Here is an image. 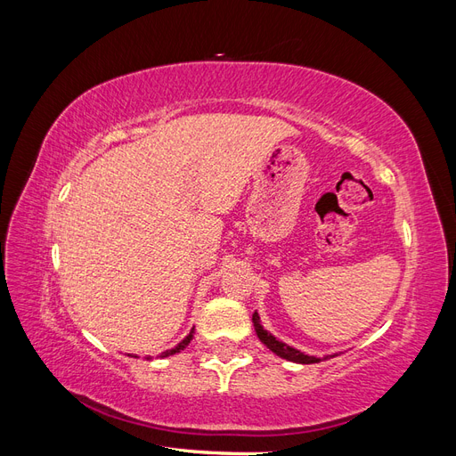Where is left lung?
<instances>
[{
    "mask_svg": "<svg viewBox=\"0 0 456 456\" xmlns=\"http://www.w3.org/2000/svg\"><path fill=\"white\" fill-rule=\"evenodd\" d=\"M253 323H255V330H256L258 340H260L262 344H265V346H266L270 352H273L275 355L283 357V360H287V362L308 365V363H320V362H323V360H330V357L340 355V354H330V355H325V357H315V355H310V354L300 352V350H297V348H293V346H289V344H285V342L280 340V338H275V337L270 333V330H266L265 327H262L258 312L253 314Z\"/></svg>",
    "mask_w": 456,
    "mask_h": 456,
    "instance_id": "obj_1",
    "label": "left lung"
}]
</instances>
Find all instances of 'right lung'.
I'll return each instance as SVG.
<instances>
[{"mask_svg":"<svg viewBox=\"0 0 456 456\" xmlns=\"http://www.w3.org/2000/svg\"><path fill=\"white\" fill-rule=\"evenodd\" d=\"M194 335H196V329L194 327H191L190 329V333L181 340V342H178L176 344V346L175 348H171V350H165V352H161L158 357H161V360H163V357H169V355H173V354H178V352H181V350H184L186 346H188V344H190V340L191 338H194ZM131 357H139V355H131ZM144 360H154V357H151V355H146L144 357Z\"/></svg>","mask_w":456,"mask_h":456,"instance_id":"add662e5","label":"right lung"}]
</instances>
